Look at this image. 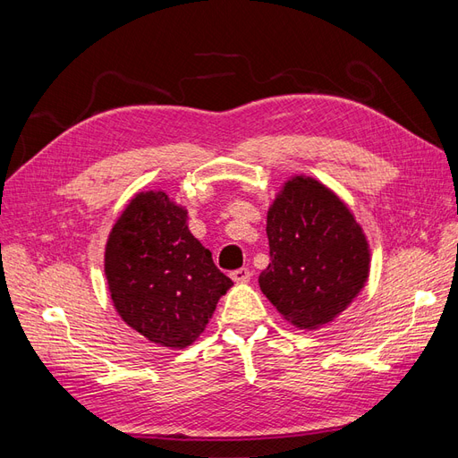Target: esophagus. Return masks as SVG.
I'll return each mask as SVG.
<instances>
[{"mask_svg":"<svg viewBox=\"0 0 458 458\" xmlns=\"http://www.w3.org/2000/svg\"><path fill=\"white\" fill-rule=\"evenodd\" d=\"M250 276H252V273H250V269H246V267L231 271V279L234 283H248V281H250Z\"/></svg>","mask_w":458,"mask_h":458,"instance_id":"esophagus-1","label":"esophagus"}]
</instances>
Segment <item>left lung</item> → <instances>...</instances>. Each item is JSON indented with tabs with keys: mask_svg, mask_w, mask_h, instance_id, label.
<instances>
[{
	"mask_svg": "<svg viewBox=\"0 0 458 458\" xmlns=\"http://www.w3.org/2000/svg\"><path fill=\"white\" fill-rule=\"evenodd\" d=\"M269 266L259 288L300 328L330 323L369 279L361 225L335 192L313 177L288 179L267 212Z\"/></svg>",
	"mask_w": 458,
	"mask_h": 458,
	"instance_id": "left-lung-1",
	"label": "left lung"
}]
</instances>
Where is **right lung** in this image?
Segmentation results:
<instances>
[{
	"label": "right lung",
	"mask_w": 458,
	"mask_h": 458,
	"mask_svg": "<svg viewBox=\"0 0 458 458\" xmlns=\"http://www.w3.org/2000/svg\"><path fill=\"white\" fill-rule=\"evenodd\" d=\"M105 275L118 315L147 340L183 350L233 286L164 191L135 195L108 234Z\"/></svg>",
	"instance_id": "right-lung-1"
}]
</instances>
